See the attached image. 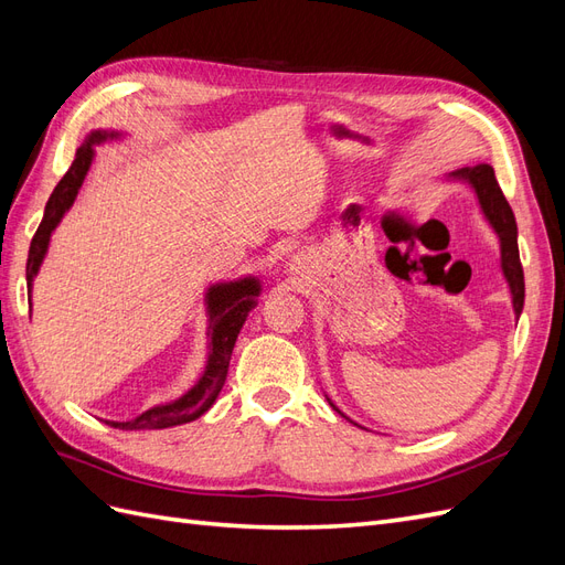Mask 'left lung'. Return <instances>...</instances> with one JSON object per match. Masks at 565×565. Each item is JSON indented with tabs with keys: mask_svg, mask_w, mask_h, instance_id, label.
Segmentation results:
<instances>
[{
	"mask_svg": "<svg viewBox=\"0 0 565 565\" xmlns=\"http://www.w3.org/2000/svg\"><path fill=\"white\" fill-rule=\"evenodd\" d=\"M450 179L457 181H467L473 193L478 198V204L488 218V224L492 231L500 237V252H502V273L509 282V292H511V303H514V313L516 318L523 311V299H525V282H523V266H521V256H519V228H516V218L514 212H511L509 202L502 193V188L494 179V169L490 164H476V167H461L457 172L450 174ZM330 401V398H328ZM334 407V403L330 401ZM339 413V407H334ZM344 415V413H339Z\"/></svg>",
	"mask_w": 565,
	"mask_h": 565,
	"instance_id": "1",
	"label": "left lung"
}]
</instances>
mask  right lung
<instances>
[{
	"instance_id": "right-lung-1",
	"label": "right lung",
	"mask_w": 565,
	"mask_h": 565,
	"mask_svg": "<svg viewBox=\"0 0 565 565\" xmlns=\"http://www.w3.org/2000/svg\"><path fill=\"white\" fill-rule=\"evenodd\" d=\"M117 136H119L117 131H92L87 136V141L77 148L71 169H67L65 177L54 188V193H51L46 207H44V218H42L35 237H32L30 252H28V266H25L28 297L32 292V280H35L38 270L44 262L49 237L61 224L63 214L73 207L79 185L89 172L92 160H94V143H100L106 139H117ZM259 295H262V285L252 276L243 278V280H235V282L212 285L207 289V313H210V337H212L210 339V355H207V367H204L198 384L188 393H183V396L174 403L150 407L143 415H139L136 419H129V422H108V424L115 426V429H125V431L169 429V426L193 422L207 413V409L214 405L218 391L224 388L235 339H237V334H241L245 318L256 306V297Z\"/></svg>"
}]
</instances>
